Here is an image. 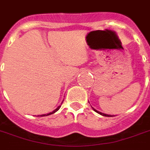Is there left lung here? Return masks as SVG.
<instances>
[{"label": "left lung", "mask_w": 150, "mask_h": 150, "mask_svg": "<svg viewBox=\"0 0 150 150\" xmlns=\"http://www.w3.org/2000/svg\"><path fill=\"white\" fill-rule=\"evenodd\" d=\"M91 107H92V106H91ZM92 109L94 110H95V111L96 112V113H98V114H99V115H103V116H105V117H114V116H115V115H106V114H104V113H102V112H100V111H98L97 110H95V108H93V107H92Z\"/></svg>", "instance_id": "8db88e82"}]
</instances>
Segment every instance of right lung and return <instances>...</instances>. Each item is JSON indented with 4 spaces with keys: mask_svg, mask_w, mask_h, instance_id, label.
I'll list each match as a JSON object with an SVG mask.
<instances>
[{
    "mask_svg": "<svg viewBox=\"0 0 150 150\" xmlns=\"http://www.w3.org/2000/svg\"><path fill=\"white\" fill-rule=\"evenodd\" d=\"M62 103H63V102H62ZM62 103H61V105H62ZM61 105H60V106H59L58 107H57V108H56V109L54 110H53L52 112H51V113H48V114H46V115H38V116H40V117H44V116H48V115H52V114H54V113H55V112H56V111H58L59 110V108H60Z\"/></svg>",
    "mask_w": 150,
    "mask_h": 150,
    "instance_id": "right-lung-1",
    "label": "right lung"
}]
</instances>
